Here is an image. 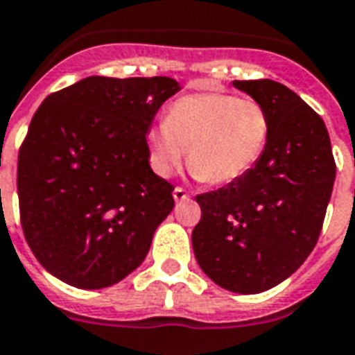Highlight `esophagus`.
<instances>
[{"mask_svg": "<svg viewBox=\"0 0 355 355\" xmlns=\"http://www.w3.org/2000/svg\"><path fill=\"white\" fill-rule=\"evenodd\" d=\"M173 198H175V201H184V199H188V193H186L184 188L177 186V188L173 190Z\"/></svg>", "mask_w": 355, "mask_h": 355, "instance_id": "34e87169", "label": "esophagus"}]
</instances>
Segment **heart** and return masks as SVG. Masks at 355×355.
I'll return each mask as SVG.
<instances>
[{
  "instance_id": "heart-1",
  "label": "heart",
  "mask_w": 355,
  "mask_h": 355,
  "mask_svg": "<svg viewBox=\"0 0 355 355\" xmlns=\"http://www.w3.org/2000/svg\"><path fill=\"white\" fill-rule=\"evenodd\" d=\"M271 131V114L258 99L225 92L193 94L177 99L165 122L148 130V162L159 177H169L188 148L196 177L227 184L261 162Z\"/></svg>"
}]
</instances>
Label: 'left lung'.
I'll return each instance as SVG.
<instances>
[{
	"mask_svg": "<svg viewBox=\"0 0 355 355\" xmlns=\"http://www.w3.org/2000/svg\"><path fill=\"white\" fill-rule=\"evenodd\" d=\"M267 107L271 141L254 169L224 188L199 193L191 231L199 267L235 293H259L303 265L320 237L335 182L324 120L275 80H235Z\"/></svg>",
	"mask_w": 355,
	"mask_h": 355,
	"instance_id": "left-lung-1",
	"label": "left lung"
}]
</instances>
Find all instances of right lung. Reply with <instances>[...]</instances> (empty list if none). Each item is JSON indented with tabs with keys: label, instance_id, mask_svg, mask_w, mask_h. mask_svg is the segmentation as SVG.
Returning <instances> with one entry per match:
<instances>
[{
	"label": "right lung",
	"instance_id": "add662e5",
	"mask_svg": "<svg viewBox=\"0 0 355 355\" xmlns=\"http://www.w3.org/2000/svg\"><path fill=\"white\" fill-rule=\"evenodd\" d=\"M169 77H88L52 92L18 150L20 224L33 256L65 284L97 290L143 263L175 207L148 164L146 131Z\"/></svg>",
	"mask_w": 355,
	"mask_h": 355
}]
</instances>
